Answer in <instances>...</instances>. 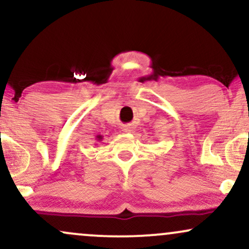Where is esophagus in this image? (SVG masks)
Wrapping results in <instances>:
<instances>
[{"mask_svg": "<svg viewBox=\"0 0 249 249\" xmlns=\"http://www.w3.org/2000/svg\"><path fill=\"white\" fill-rule=\"evenodd\" d=\"M123 131H124L125 133H132V132H134V126L132 124L124 125V126H123Z\"/></svg>", "mask_w": 249, "mask_h": 249, "instance_id": "34e87169", "label": "esophagus"}]
</instances>
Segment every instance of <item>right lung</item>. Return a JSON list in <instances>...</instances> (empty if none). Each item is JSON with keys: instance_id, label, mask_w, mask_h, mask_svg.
<instances>
[{"instance_id": "right-lung-1", "label": "right lung", "mask_w": 249, "mask_h": 249, "mask_svg": "<svg viewBox=\"0 0 249 249\" xmlns=\"http://www.w3.org/2000/svg\"><path fill=\"white\" fill-rule=\"evenodd\" d=\"M96 139H97V141H102V139H103V136H101V134H98V136L96 137Z\"/></svg>"}]
</instances>
